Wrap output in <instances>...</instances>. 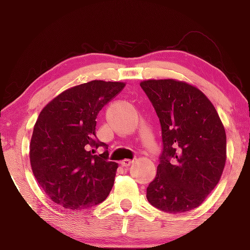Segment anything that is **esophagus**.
I'll return each mask as SVG.
<instances>
[{
	"mask_svg": "<svg viewBox=\"0 0 250 250\" xmlns=\"http://www.w3.org/2000/svg\"><path fill=\"white\" fill-rule=\"evenodd\" d=\"M121 164H122V167H128L129 165L132 164V161H131V160H123V161L121 162Z\"/></svg>",
	"mask_w": 250,
	"mask_h": 250,
	"instance_id": "obj_1",
	"label": "esophagus"
}]
</instances>
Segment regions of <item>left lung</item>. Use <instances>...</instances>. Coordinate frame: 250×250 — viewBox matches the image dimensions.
<instances>
[{
    "label": "left lung",
    "mask_w": 250,
    "mask_h": 250,
    "mask_svg": "<svg viewBox=\"0 0 250 250\" xmlns=\"http://www.w3.org/2000/svg\"><path fill=\"white\" fill-rule=\"evenodd\" d=\"M162 129L163 149L147 199L155 208L181 213L197 208L218 184L226 161V134L208 97L172 79L140 83Z\"/></svg>",
    "instance_id": "1"
}]
</instances>
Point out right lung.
I'll use <instances>...</instances> for the list:
<instances>
[{"instance_id": "add662e5", "label": "right lung", "mask_w": 250, "mask_h": 250, "mask_svg": "<svg viewBox=\"0 0 250 250\" xmlns=\"http://www.w3.org/2000/svg\"><path fill=\"white\" fill-rule=\"evenodd\" d=\"M124 87L102 80L82 83L55 97L39 115L30 145L31 167L58 206L88 209L109 195L118 165L108 161V146L96 138V118ZM99 146L106 150L94 155Z\"/></svg>"}]
</instances>
